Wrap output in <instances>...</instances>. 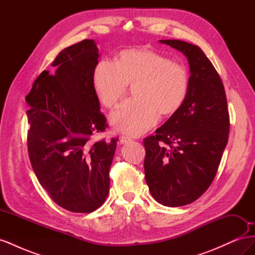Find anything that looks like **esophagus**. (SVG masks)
Returning <instances> with one entry per match:
<instances>
[{
	"mask_svg": "<svg viewBox=\"0 0 255 255\" xmlns=\"http://www.w3.org/2000/svg\"><path fill=\"white\" fill-rule=\"evenodd\" d=\"M129 141H132V139H130V138L128 137V136H121L120 139H119V143L120 144H126V143H128Z\"/></svg>",
	"mask_w": 255,
	"mask_h": 255,
	"instance_id": "1",
	"label": "esophagus"
}]
</instances>
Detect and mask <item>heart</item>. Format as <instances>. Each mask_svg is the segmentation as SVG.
<instances>
[{
	"mask_svg": "<svg viewBox=\"0 0 255 255\" xmlns=\"http://www.w3.org/2000/svg\"><path fill=\"white\" fill-rule=\"evenodd\" d=\"M99 101L113 110L125 97L128 85H134L136 98L123 103L111 116L112 126L128 135H140L158 120V113H176L188 92L185 69L170 59L146 50H125L116 64L101 60L92 75Z\"/></svg>",
	"mask_w": 255,
	"mask_h": 255,
	"instance_id": "b5f03b06",
	"label": "heart"
}]
</instances>
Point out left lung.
Listing matches in <instances>:
<instances>
[{
	"instance_id": "8db88e82",
	"label": "left lung",
	"mask_w": 255,
	"mask_h": 255,
	"mask_svg": "<svg viewBox=\"0 0 255 255\" xmlns=\"http://www.w3.org/2000/svg\"><path fill=\"white\" fill-rule=\"evenodd\" d=\"M187 57L188 92L180 110L144 138V174L165 206L192 203L210 187L229 139L227 97L219 74L198 45L159 40Z\"/></svg>"
}]
</instances>
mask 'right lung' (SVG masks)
<instances>
[{
	"label": "right lung",
	"instance_id": "right-lung-1",
	"mask_svg": "<svg viewBox=\"0 0 255 255\" xmlns=\"http://www.w3.org/2000/svg\"><path fill=\"white\" fill-rule=\"evenodd\" d=\"M99 56L92 39L64 49L25 98L33 170L53 201L73 213L94 212L104 203L117 146L116 138L89 141L107 128L92 84Z\"/></svg>",
	"mask_w": 255,
	"mask_h": 255
}]
</instances>
